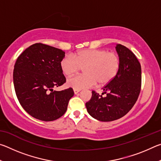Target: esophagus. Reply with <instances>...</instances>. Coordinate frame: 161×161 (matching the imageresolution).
<instances>
[{"mask_svg":"<svg viewBox=\"0 0 161 161\" xmlns=\"http://www.w3.org/2000/svg\"><path fill=\"white\" fill-rule=\"evenodd\" d=\"M80 92V90H77V89H74V93H75V94H77Z\"/></svg>","mask_w":161,"mask_h":161,"instance_id":"1","label":"esophagus"}]
</instances>
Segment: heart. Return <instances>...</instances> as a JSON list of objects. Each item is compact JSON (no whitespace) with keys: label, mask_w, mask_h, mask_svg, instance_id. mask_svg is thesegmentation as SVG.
Here are the masks:
<instances>
[{"label":"heart","mask_w":161,"mask_h":161,"mask_svg":"<svg viewBox=\"0 0 161 161\" xmlns=\"http://www.w3.org/2000/svg\"><path fill=\"white\" fill-rule=\"evenodd\" d=\"M62 72L67 77L77 75L84 68L82 75L69 79L67 85L74 89L90 88L98 83L106 85L119 72L120 58L118 54L104 49L84 50L72 55H67L60 62Z\"/></svg>","instance_id":"obj_1"}]
</instances>
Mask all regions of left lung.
<instances>
[{
    "mask_svg": "<svg viewBox=\"0 0 161 161\" xmlns=\"http://www.w3.org/2000/svg\"><path fill=\"white\" fill-rule=\"evenodd\" d=\"M116 50L120 58L119 72L114 80L102 88L107 96L103 97L92 91L91 99L86 103L87 112L101 121H112L129 112L139 96L141 67L134 54L118 44Z\"/></svg>",
    "mask_w": 161,
    "mask_h": 161,
    "instance_id": "left-lung-1",
    "label": "left lung"
}]
</instances>
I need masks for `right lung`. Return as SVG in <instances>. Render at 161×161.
<instances>
[{"label": "right lung", "instance_id": "1", "mask_svg": "<svg viewBox=\"0 0 161 161\" xmlns=\"http://www.w3.org/2000/svg\"><path fill=\"white\" fill-rule=\"evenodd\" d=\"M65 53L60 49L35 43L24 50L15 62L13 84L18 99L27 113L44 121L63 116L74 95L72 88L54 91L65 83L60 62Z\"/></svg>", "mask_w": 161, "mask_h": 161}]
</instances>
